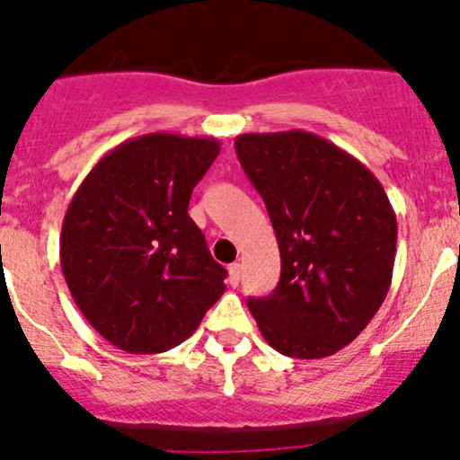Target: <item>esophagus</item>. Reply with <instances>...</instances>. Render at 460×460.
<instances>
[{
  "label": "esophagus",
  "mask_w": 460,
  "mask_h": 460,
  "mask_svg": "<svg viewBox=\"0 0 460 460\" xmlns=\"http://www.w3.org/2000/svg\"><path fill=\"white\" fill-rule=\"evenodd\" d=\"M240 274H243V265H240V263H231L229 265V283H231V286H234V288L240 283Z\"/></svg>",
  "instance_id": "esophagus-1"
}]
</instances>
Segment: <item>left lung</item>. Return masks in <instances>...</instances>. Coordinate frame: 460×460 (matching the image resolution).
Here are the masks:
<instances>
[{
    "label": "left lung",
    "instance_id": "1",
    "mask_svg": "<svg viewBox=\"0 0 460 460\" xmlns=\"http://www.w3.org/2000/svg\"><path fill=\"white\" fill-rule=\"evenodd\" d=\"M235 154L281 254L272 295L247 299L272 349L324 358L370 324L393 281L397 217L379 179L308 131L243 133Z\"/></svg>",
    "mask_w": 460,
    "mask_h": 460
}]
</instances>
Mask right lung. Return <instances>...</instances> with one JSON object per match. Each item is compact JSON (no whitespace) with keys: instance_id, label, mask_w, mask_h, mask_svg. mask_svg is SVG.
<instances>
[{"instance_id":"add662e5","label":"right lung","mask_w":460,"mask_h":460,"mask_svg":"<svg viewBox=\"0 0 460 460\" xmlns=\"http://www.w3.org/2000/svg\"><path fill=\"white\" fill-rule=\"evenodd\" d=\"M217 154L216 138L147 133L104 154L72 197L63 277L85 320L118 349L181 345L226 290V270L188 216Z\"/></svg>"}]
</instances>
